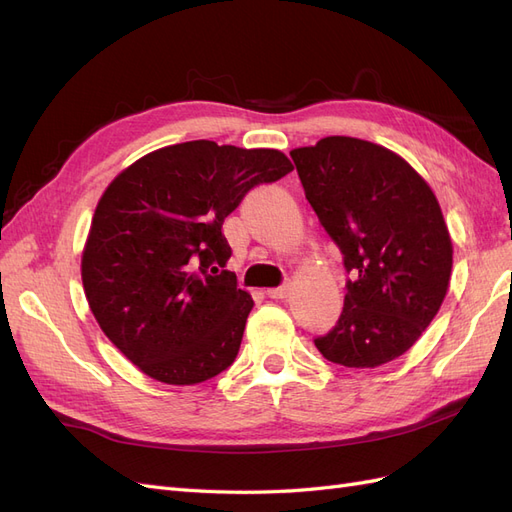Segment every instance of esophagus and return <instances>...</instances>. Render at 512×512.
Returning a JSON list of instances; mask_svg holds the SVG:
<instances>
[{
    "label": "esophagus",
    "instance_id": "obj_1",
    "mask_svg": "<svg viewBox=\"0 0 512 512\" xmlns=\"http://www.w3.org/2000/svg\"><path fill=\"white\" fill-rule=\"evenodd\" d=\"M288 294H290V286L288 284H282V286L267 290V297H271V299H286Z\"/></svg>",
    "mask_w": 512,
    "mask_h": 512
}]
</instances>
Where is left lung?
I'll list each match as a JSON object with an SVG mask.
<instances>
[{
  "label": "left lung",
  "instance_id": "obj_1",
  "mask_svg": "<svg viewBox=\"0 0 512 512\" xmlns=\"http://www.w3.org/2000/svg\"><path fill=\"white\" fill-rule=\"evenodd\" d=\"M307 203L339 247L346 280L324 359L378 367L412 348L446 297L453 243L436 196L397 153L350 136L290 151Z\"/></svg>",
  "mask_w": 512,
  "mask_h": 512
}]
</instances>
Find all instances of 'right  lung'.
I'll use <instances>...</instances> for the list:
<instances>
[{"mask_svg": "<svg viewBox=\"0 0 512 512\" xmlns=\"http://www.w3.org/2000/svg\"><path fill=\"white\" fill-rule=\"evenodd\" d=\"M292 170L277 149L190 141L147 153L108 185L83 252L100 329L153 380L198 384L237 359L254 301L226 271L222 224Z\"/></svg>", "mask_w": 512, "mask_h": 512, "instance_id": "1", "label": "right lung"}]
</instances>
